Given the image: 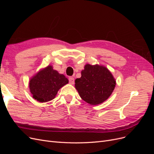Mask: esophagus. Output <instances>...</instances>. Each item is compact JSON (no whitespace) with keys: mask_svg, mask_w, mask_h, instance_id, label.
<instances>
[{"mask_svg":"<svg viewBox=\"0 0 154 154\" xmlns=\"http://www.w3.org/2000/svg\"><path fill=\"white\" fill-rule=\"evenodd\" d=\"M69 81L70 84L72 85L74 83V78L73 77H69Z\"/></svg>","mask_w":154,"mask_h":154,"instance_id":"1","label":"esophagus"}]
</instances>
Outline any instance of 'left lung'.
Here are the masks:
<instances>
[{"instance_id":"1","label":"left lung","mask_w":154,"mask_h":154,"mask_svg":"<svg viewBox=\"0 0 154 154\" xmlns=\"http://www.w3.org/2000/svg\"><path fill=\"white\" fill-rule=\"evenodd\" d=\"M81 74V78L76 79L75 88L81 98L90 105L102 103L114 90L115 79L104 66L87 64Z\"/></svg>"}]
</instances>
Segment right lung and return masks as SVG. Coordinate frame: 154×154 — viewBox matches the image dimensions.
Masks as SVG:
<instances>
[{"mask_svg": "<svg viewBox=\"0 0 154 154\" xmlns=\"http://www.w3.org/2000/svg\"><path fill=\"white\" fill-rule=\"evenodd\" d=\"M68 82V79L63 74H59L52 66H48L31 78L29 87L32 97L44 103L54 99L60 88Z\"/></svg>", "mask_w": 154, "mask_h": 154, "instance_id": "obj_1", "label": "right lung"}]
</instances>
